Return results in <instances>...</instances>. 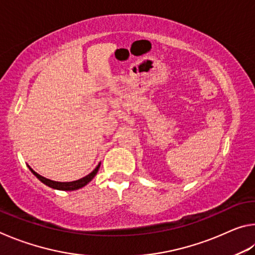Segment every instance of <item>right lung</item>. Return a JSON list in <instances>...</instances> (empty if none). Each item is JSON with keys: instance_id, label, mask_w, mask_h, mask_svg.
I'll return each instance as SVG.
<instances>
[{"instance_id": "add662e5", "label": "right lung", "mask_w": 255, "mask_h": 255, "mask_svg": "<svg viewBox=\"0 0 255 255\" xmlns=\"http://www.w3.org/2000/svg\"><path fill=\"white\" fill-rule=\"evenodd\" d=\"M99 167H100V163H99V165L89 175H86V176H84V178H82L80 180L72 181V182H58V181L49 180V179L45 178V176L38 174L37 172L33 171L30 166H29V169L34 175L37 176L38 179L41 181V182H44L46 185H48V187L54 188V189H58V190H65V191H72V190H77V189H80V188L84 187V185L88 184L90 181H91L94 178V176H96L97 172L99 171Z\"/></svg>"}]
</instances>
